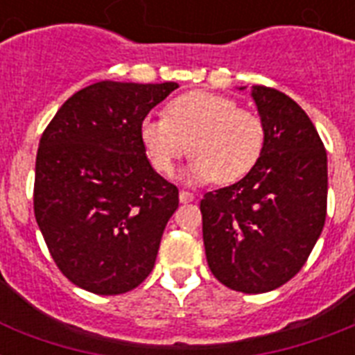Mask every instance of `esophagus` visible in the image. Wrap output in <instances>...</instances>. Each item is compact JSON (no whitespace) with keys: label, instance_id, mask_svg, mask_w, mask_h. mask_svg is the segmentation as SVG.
Here are the masks:
<instances>
[{"label":"esophagus","instance_id":"34e87169","mask_svg":"<svg viewBox=\"0 0 355 355\" xmlns=\"http://www.w3.org/2000/svg\"><path fill=\"white\" fill-rule=\"evenodd\" d=\"M178 199H180V202H182V205H188V202H193V199H195V195L193 193H189V191H180V193H178Z\"/></svg>","mask_w":355,"mask_h":355}]
</instances>
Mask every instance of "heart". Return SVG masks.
Returning <instances> with one entry per match:
<instances>
[{
  "mask_svg": "<svg viewBox=\"0 0 355 355\" xmlns=\"http://www.w3.org/2000/svg\"><path fill=\"white\" fill-rule=\"evenodd\" d=\"M139 141L160 175H169L189 150L195 156L180 173L184 182L202 184L217 178L230 184L256 166L265 132L261 119L237 108L230 97L189 92L167 105L166 116H145L139 123Z\"/></svg>",
  "mask_w": 355,
  "mask_h": 355,
  "instance_id": "heart-1",
  "label": "heart"
}]
</instances>
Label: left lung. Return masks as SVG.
I'll use <instances>...</instances> for the list:
<instances>
[{"label": "left lung", "instance_id": "1", "mask_svg": "<svg viewBox=\"0 0 355 355\" xmlns=\"http://www.w3.org/2000/svg\"><path fill=\"white\" fill-rule=\"evenodd\" d=\"M239 90H245L241 86ZM263 123L256 166L200 200L211 275L234 291H272L306 263L326 219L328 158L308 114L291 97L252 86Z\"/></svg>", "mask_w": 355, "mask_h": 355}]
</instances>
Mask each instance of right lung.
Masks as SVG:
<instances>
[{
	"label": "right lung",
	"mask_w": 355,
	"mask_h": 355,
	"mask_svg": "<svg viewBox=\"0 0 355 355\" xmlns=\"http://www.w3.org/2000/svg\"><path fill=\"white\" fill-rule=\"evenodd\" d=\"M177 83L101 80L58 108L36 155L35 217L62 275L96 295L149 276L178 189L153 169L139 123Z\"/></svg>",
	"instance_id": "add662e5"
}]
</instances>
